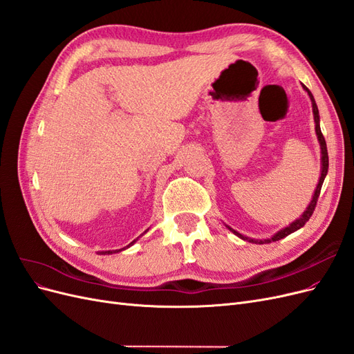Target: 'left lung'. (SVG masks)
<instances>
[{
  "label": "left lung",
  "instance_id": "left-lung-1",
  "mask_svg": "<svg viewBox=\"0 0 354 354\" xmlns=\"http://www.w3.org/2000/svg\"><path fill=\"white\" fill-rule=\"evenodd\" d=\"M303 88L308 93V95H310V100H312V106H313V116H315V124H316V136H317V140H319V145H320V153H322V171H320V178H319V183H317V186H316V190H315V195H313V199L310 201V203H308V207L306 208V211L303 212V216L299 217V218H297L294 223H291L289 224V226H286L285 229H282V230H279L277 232L276 234H273V236L270 238V239H264V241H257V239H250V238H246V236H243V234H241V233H238L236 230H233V229H230L234 234H236V236H239L241 239H243V241H248V242H252V243H270V242H276V241H279V239H283L285 236H288V234H291V233H294L295 230H298V229H301L304 224L308 221V218L312 217V214H313V211H315V208H316V203H317V198H319V195H320V189H322V185H324V180H325V177H326V174H328V165H329V162H328V151H326V142H325V137H324V134H322V131H320V124H319V111H317V104H316V102H315V97H313V94L310 93V90L306 87V85H303Z\"/></svg>",
  "mask_w": 354,
  "mask_h": 354
}]
</instances>
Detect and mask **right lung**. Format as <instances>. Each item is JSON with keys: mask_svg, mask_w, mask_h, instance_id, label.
<instances>
[{"mask_svg": "<svg viewBox=\"0 0 354 354\" xmlns=\"http://www.w3.org/2000/svg\"><path fill=\"white\" fill-rule=\"evenodd\" d=\"M134 242H136V241H133V242H131L130 245H128V246H131ZM128 246H127V248H128ZM122 250H125V248H122ZM122 250H115V251H102L100 254H102V255H106V254H113V252H120V251H122Z\"/></svg>", "mask_w": 354, "mask_h": 354, "instance_id": "1", "label": "right lung"}]
</instances>
